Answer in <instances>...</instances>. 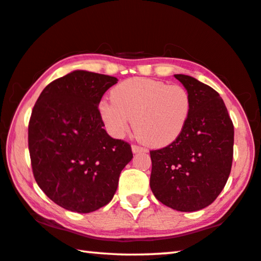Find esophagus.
Returning <instances> with one entry per match:
<instances>
[{
    "mask_svg": "<svg viewBox=\"0 0 261 261\" xmlns=\"http://www.w3.org/2000/svg\"><path fill=\"white\" fill-rule=\"evenodd\" d=\"M132 148V152L134 153H140V152H146V150L142 146H138V145H132L131 146Z\"/></svg>",
    "mask_w": 261,
    "mask_h": 261,
    "instance_id": "1",
    "label": "esophagus"
}]
</instances>
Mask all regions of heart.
<instances>
[{
	"label": "heart",
	"mask_w": 261,
	"mask_h": 261,
	"mask_svg": "<svg viewBox=\"0 0 261 261\" xmlns=\"http://www.w3.org/2000/svg\"><path fill=\"white\" fill-rule=\"evenodd\" d=\"M190 110L192 97L184 87L144 77L118 84L111 90V100L98 106L102 122L113 137H124L135 119L138 137L154 147L179 139Z\"/></svg>",
	"instance_id": "b5f03b06"
}]
</instances>
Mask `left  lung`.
<instances>
[{
    "label": "left lung",
    "mask_w": 261,
    "mask_h": 261,
    "mask_svg": "<svg viewBox=\"0 0 261 261\" xmlns=\"http://www.w3.org/2000/svg\"><path fill=\"white\" fill-rule=\"evenodd\" d=\"M174 76L188 90L192 110L179 139L150 151V187L169 208L197 212L216 200L230 175L233 124L216 90L193 76Z\"/></svg>",
    "instance_id": "1"
}]
</instances>
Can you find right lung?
Returning a JSON list of instances; mask_svg holds the SVG:
<instances>
[{
  "mask_svg": "<svg viewBox=\"0 0 261 261\" xmlns=\"http://www.w3.org/2000/svg\"><path fill=\"white\" fill-rule=\"evenodd\" d=\"M117 79L74 71L45 87L29 122V152L36 182L71 212L87 214L113 200L130 144L103 129L98 103Z\"/></svg>",
  "mask_w": 261,
  "mask_h": 261,
  "instance_id": "right-lung-1",
  "label": "right lung"
}]
</instances>
